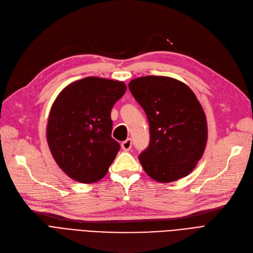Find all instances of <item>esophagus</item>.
Masks as SVG:
<instances>
[{
  "mask_svg": "<svg viewBox=\"0 0 253 253\" xmlns=\"http://www.w3.org/2000/svg\"><path fill=\"white\" fill-rule=\"evenodd\" d=\"M131 146H132V141L130 138H127L126 141H124L123 143L121 144V147L124 151H129L130 149H131Z\"/></svg>",
  "mask_w": 253,
  "mask_h": 253,
  "instance_id": "34e87169",
  "label": "esophagus"
}]
</instances>
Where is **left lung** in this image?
Wrapping results in <instances>:
<instances>
[{
    "label": "left lung",
    "mask_w": 253,
    "mask_h": 253,
    "mask_svg": "<svg viewBox=\"0 0 253 253\" xmlns=\"http://www.w3.org/2000/svg\"><path fill=\"white\" fill-rule=\"evenodd\" d=\"M128 86L150 126V144L138 156L145 172L164 183L188 176L208 143L207 116L194 91L166 76L135 78Z\"/></svg>",
    "instance_id": "left-lung-1"
}]
</instances>
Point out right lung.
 Returning <instances> with one entry per match:
<instances>
[{
	"mask_svg": "<svg viewBox=\"0 0 253 253\" xmlns=\"http://www.w3.org/2000/svg\"><path fill=\"white\" fill-rule=\"evenodd\" d=\"M123 81L86 77L65 86L51 107L46 142L70 178L97 182L115 161L120 145L111 137V108L123 97Z\"/></svg>",
	"mask_w": 253,
	"mask_h": 253,
	"instance_id": "1",
	"label": "right lung"
}]
</instances>
